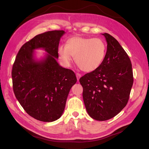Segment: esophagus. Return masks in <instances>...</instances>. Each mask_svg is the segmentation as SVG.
<instances>
[{
    "instance_id": "esophagus-1",
    "label": "esophagus",
    "mask_w": 149,
    "mask_h": 149,
    "mask_svg": "<svg viewBox=\"0 0 149 149\" xmlns=\"http://www.w3.org/2000/svg\"><path fill=\"white\" fill-rule=\"evenodd\" d=\"M76 78H77V79L78 81H79L80 77H81V74L79 73H76Z\"/></svg>"
}]
</instances>
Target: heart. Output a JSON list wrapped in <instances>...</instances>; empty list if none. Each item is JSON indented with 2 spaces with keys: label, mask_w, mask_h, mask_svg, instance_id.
<instances>
[{
  "label": "heart",
  "mask_w": 149,
  "mask_h": 149,
  "mask_svg": "<svg viewBox=\"0 0 149 149\" xmlns=\"http://www.w3.org/2000/svg\"><path fill=\"white\" fill-rule=\"evenodd\" d=\"M106 49V43L101 38L74 36L67 40L66 45L59 47L58 55L65 65L69 66L74 56V61L79 69L92 72L102 63Z\"/></svg>",
  "instance_id": "obj_1"
}]
</instances>
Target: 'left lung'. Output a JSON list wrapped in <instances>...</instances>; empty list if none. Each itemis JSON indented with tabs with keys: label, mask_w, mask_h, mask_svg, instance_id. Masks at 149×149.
<instances>
[{
	"label": "left lung",
	"mask_w": 149,
	"mask_h": 149,
	"mask_svg": "<svg viewBox=\"0 0 149 149\" xmlns=\"http://www.w3.org/2000/svg\"><path fill=\"white\" fill-rule=\"evenodd\" d=\"M102 35L107 43L104 60L97 70L79 79L88 113L100 121L114 118L123 109L134 81L131 61L127 53L112 36Z\"/></svg>",
	"instance_id": "obj_1"
}]
</instances>
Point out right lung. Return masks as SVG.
Returning a JSON list of instances; mask_svg holds the SVG:
<instances>
[{"label":"right lung","mask_w":149,"mask_h":149,"mask_svg":"<svg viewBox=\"0 0 149 149\" xmlns=\"http://www.w3.org/2000/svg\"><path fill=\"white\" fill-rule=\"evenodd\" d=\"M63 30L36 35L18 52L12 66L15 96L26 113L35 119L53 122L64 111L71 87L77 81L74 72L56 61ZM43 48L48 54L42 61L34 58V49Z\"/></svg>","instance_id":"obj_1"}]
</instances>
